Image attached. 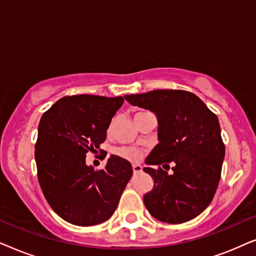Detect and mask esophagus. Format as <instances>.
<instances>
[{"mask_svg":"<svg viewBox=\"0 0 256 256\" xmlns=\"http://www.w3.org/2000/svg\"><path fill=\"white\" fill-rule=\"evenodd\" d=\"M132 171H134V174L142 172V166H140V164H134V166H132Z\"/></svg>","mask_w":256,"mask_h":256,"instance_id":"34e87169","label":"esophagus"}]
</instances>
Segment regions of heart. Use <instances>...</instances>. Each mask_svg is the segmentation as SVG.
Wrapping results in <instances>:
<instances>
[{"mask_svg":"<svg viewBox=\"0 0 256 256\" xmlns=\"http://www.w3.org/2000/svg\"><path fill=\"white\" fill-rule=\"evenodd\" d=\"M113 152L116 156L121 157V158L130 160V162H138V160L141 158V152L136 148H132V146H120V148H115Z\"/></svg>","mask_w":256,"mask_h":256,"instance_id":"1","label":"heart"}]
</instances>
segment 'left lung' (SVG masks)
Here are the masks:
<instances>
[{
  "label": "left lung",
  "instance_id": "obj_1",
  "mask_svg": "<svg viewBox=\"0 0 256 256\" xmlns=\"http://www.w3.org/2000/svg\"><path fill=\"white\" fill-rule=\"evenodd\" d=\"M124 99L154 112L158 120L160 143L146 158L157 169H143L154 180L152 190L143 197L146 210L169 224L196 218L212 202L222 176L225 144L218 118L188 90H156ZM170 162L175 163L172 174L160 168Z\"/></svg>",
  "mask_w": 256,
  "mask_h": 256
}]
</instances>
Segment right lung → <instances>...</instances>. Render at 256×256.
I'll use <instances>...</instances> for the list:
<instances>
[{
  "label": "right lung",
  "instance_id": "1",
  "mask_svg": "<svg viewBox=\"0 0 256 256\" xmlns=\"http://www.w3.org/2000/svg\"><path fill=\"white\" fill-rule=\"evenodd\" d=\"M122 96H64L45 112L34 144L38 182L51 208L70 224L93 226L118 208L132 174L127 160L112 155L104 169L87 166L86 154L100 148Z\"/></svg>",
  "mask_w": 256,
  "mask_h": 256
}]
</instances>
